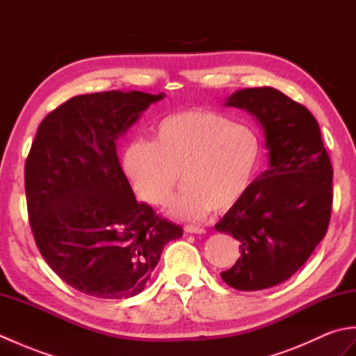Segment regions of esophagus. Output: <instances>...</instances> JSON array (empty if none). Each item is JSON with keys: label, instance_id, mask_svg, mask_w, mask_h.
<instances>
[{"label": "esophagus", "instance_id": "1", "mask_svg": "<svg viewBox=\"0 0 356 356\" xmlns=\"http://www.w3.org/2000/svg\"><path fill=\"white\" fill-rule=\"evenodd\" d=\"M184 229L186 232H190V234H203V232H205V229L200 228V226H195V225H185Z\"/></svg>", "mask_w": 356, "mask_h": 356}]
</instances>
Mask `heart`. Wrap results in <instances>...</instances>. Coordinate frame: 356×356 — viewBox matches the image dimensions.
<instances>
[{
    "mask_svg": "<svg viewBox=\"0 0 356 356\" xmlns=\"http://www.w3.org/2000/svg\"><path fill=\"white\" fill-rule=\"evenodd\" d=\"M261 161L259 133L211 110L171 113L154 127V140H130L122 157L136 193L154 207L168 202L182 171L185 185L170 202V214L182 220L237 207L254 186Z\"/></svg>",
    "mask_w": 356,
    "mask_h": 356,
    "instance_id": "b5f03b06",
    "label": "heart"
}]
</instances>
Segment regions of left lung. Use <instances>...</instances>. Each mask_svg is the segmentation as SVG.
<instances>
[{"label":"left lung","instance_id":"obj_1","mask_svg":"<svg viewBox=\"0 0 356 356\" xmlns=\"http://www.w3.org/2000/svg\"><path fill=\"white\" fill-rule=\"evenodd\" d=\"M225 105L259 120L269 170L216 225L240 241L241 252L220 275L237 291H261L291 278L326 236L334 171L318 122L305 105L272 87L238 90Z\"/></svg>","mask_w":356,"mask_h":356}]
</instances>
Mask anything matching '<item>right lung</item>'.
<instances>
[{"instance_id":"add662e5","label":"right lung","mask_w":356,"mask_h":356,"mask_svg":"<svg viewBox=\"0 0 356 356\" xmlns=\"http://www.w3.org/2000/svg\"><path fill=\"white\" fill-rule=\"evenodd\" d=\"M163 96H74L38 127L24 168L30 226L44 260L82 293H140L163 246L182 237L179 225L138 203L116 151L120 136Z\"/></svg>"}]
</instances>
